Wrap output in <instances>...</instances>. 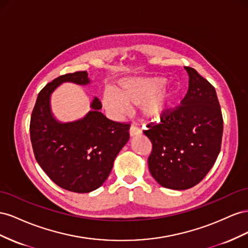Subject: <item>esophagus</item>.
<instances>
[{"instance_id":"1","label":"esophagus","mask_w":248,"mask_h":248,"mask_svg":"<svg viewBox=\"0 0 248 248\" xmlns=\"http://www.w3.org/2000/svg\"><path fill=\"white\" fill-rule=\"evenodd\" d=\"M129 133H130V136H131V137H134V136L140 135L141 131L137 128L136 125H131V126H130V130H129Z\"/></svg>"}]
</instances>
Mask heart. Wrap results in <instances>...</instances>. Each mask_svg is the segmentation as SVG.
<instances>
[{"label":"heart","instance_id":"obj_1","mask_svg":"<svg viewBox=\"0 0 248 248\" xmlns=\"http://www.w3.org/2000/svg\"><path fill=\"white\" fill-rule=\"evenodd\" d=\"M178 91L163 77H130L119 80L116 90L106 88L103 105L111 115L119 117L129 106L138 105L145 118L157 120L170 111Z\"/></svg>","mask_w":248,"mask_h":248}]
</instances>
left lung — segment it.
<instances>
[{
	"label": "left lung",
	"mask_w": 248,
	"mask_h": 248,
	"mask_svg": "<svg viewBox=\"0 0 248 248\" xmlns=\"http://www.w3.org/2000/svg\"><path fill=\"white\" fill-rule=\"evenodd\" d=\"M185 69L189 88L182 105L144 132L153 143L151 174L173 190L192 188L207 175L220 152L223 132L215 88L194 68Z\"/></svg>",
	"instance_id": "1"
}]
</instances>
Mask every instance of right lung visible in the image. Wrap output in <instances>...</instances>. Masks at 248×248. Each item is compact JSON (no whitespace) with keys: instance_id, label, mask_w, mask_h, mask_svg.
I'll use <instances>...</instances> for the list:
<instances>
[{"instance_id":"add662e5","label":"right lung","mask_w":248,"mask_h":248,"mask_svg":"<svg viewBox=\"0 0 248 248\" xmlns=\"http://www.w3.org/2000/svg\"><path fill=\"white\" fill-rule=\"evenodd\" d=\"M88 85L87 72L56 78L38 93L30 122L35 158L55 184L77 193H88L108 179L120 150L130 138V124L108 119L94 97L83 118L61 123L53 115L51 95L62 83Z\"/></svg>"}]
</instances>
